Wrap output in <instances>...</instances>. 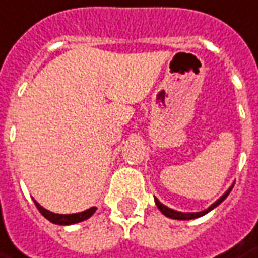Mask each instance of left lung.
<instances>
[{"mask_svg":"<svg viewBox=\"0 0 258 258\" xmlns=\"http://www.w3.org/2000/svg\"><path fill=\"white\" fill-rule=\"evenodd\" d=\"M232 188L233 186H230L229 189H227L226 192L222 195L219 200L216 201L215 204H212L211 207L208 208V209H205V211H202V212H192V214H184V212H177V211H174V209H171V208H167L166 205H163L161 202H160L157 198H154V202H156V205H157V208H159L160 211H161V214H164L166 216H168V218H171V219H181V221H188V219H195V218H200V216H204L205 214H208L209 211H212L214 208H216L221 202H223V201L226 200V197L230 194V191H232Z\"/></svg>","mask_w":258,"mask_h":258,"instance_id":"1","label":"left lung"}]
</instances>
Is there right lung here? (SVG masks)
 Here are the masks:
<instances>
[{"label": "right lung", "mask_w": 258, "mask_h": 258, "mask_svg": "<svg viewBox=\"0 0 258 258\" xmlns=\"http://www.w3.org/2000/svg\"><path fill=\"white\" fill-rule=\"evenodd\" d=\"M33 202H35V205H36V208L39 209V212L43 215L47 221H50L51 223H56V225H73V223L83 222L85 221V219H88V218L95 212V209H97L95 207H92L90 208V209L84 211V212H78V214L58 215V214H53V212H50V211L44 209L43 207H40L36 201H33Z\"/></svg>", "instance_id": "obj_1"}]
</instances>
